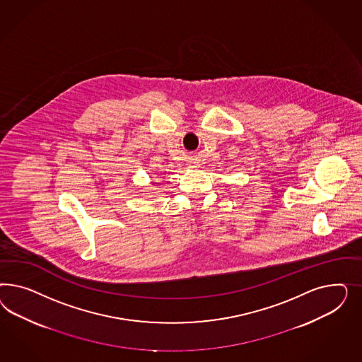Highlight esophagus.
Instances as JSON below:
<instances>
[{
    "instance_id": "esophagus-1",
    "label": "esophagus",
    "mask_w": 362,
    "mask_h": 362,
    "mask_svg": "<svg viewBox=\"0 0 362 362\" xmlns=\"http://www.w3.org/2000/svg\"><path fill=\"white\" fill-rule=\"evenodd\" d=\"M192 167H195V165H192Z\"/></svg>"
}]
</instances>
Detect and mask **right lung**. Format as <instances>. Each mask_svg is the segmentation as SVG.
Segmentation results:
<instances>
[{"label": "right lung", "instance_id": "add662e5", "mask_svg": "<svg viewBox=\"0 0 362 362\" xmlns=\"http://www.w3.org/2000/svg\"><path fill=\"white\" fill-rule=\"evenodd\" d=\"M153 185H155V183H153Z\"/></svg>", "mask_w": 362, "mask_h": 362}]
</instances>
